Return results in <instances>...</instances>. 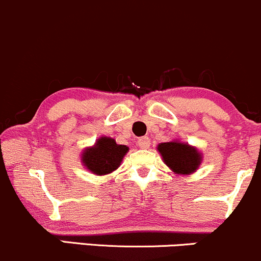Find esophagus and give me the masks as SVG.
<instances>
[{
	"label": "esophagus",
	"instance_id": "obj_1",
	"mask_svg": "<svg viewBox=\"0 0 261 261\" xmlns=\"http://www.w3.org/2000/svg\"><path fill=\"white\" fill-rule=\"evenodd\" d=\"M137 145H139L140 148L146 149V148H148L149 146H151V140H149L147 136L140 137V139L137 140Z\"/></svg>",
	"mask_w": 261,
	"mask_h": 261
}]
</instances>
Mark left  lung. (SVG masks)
<instances>
[{"label":"left lung","instance_id":"left-lung-1","mask_svg":"<svg viewBox=\"0 0 261 261\" xmlns=\"http://www.w3.org/2000/svg\"><path fill=\"white\" fill-rule=\"evenodd\" d=\"M158 151L163 157L164 163L178 174H189L195 172L201 163V154L188 143H181L178 141L163 142L158 145Z\"/></svg>","mask_w":261,"mask_h":261}]
</instances>
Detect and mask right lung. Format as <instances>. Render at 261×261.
Instances as JSON below:
<instances>
[{
  "label": "right lung",
  "mask_w": 261,
  "mask_h": 261,
  "mask_svg": "<svg viewBox=\"0 0 261 261\" xmlns=\"http://www.w3.org/2000/svg\"><path fill=\"white\" fill-rule=\"evenodd\" d=\"M127 151L126 146L118 145L114 139L100 137L94 147L86 149L82 155V161L87 169L94 174H109L120 166Z\"/></svg>",
  "instance_id": "add662e5"
}]
</instances>
